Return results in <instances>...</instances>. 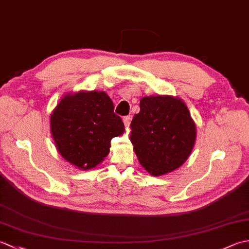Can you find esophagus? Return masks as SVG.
<instances>
[{
  "instance_id": "1",
  "label": "esophagus",
  "mask_w": 249,
  "mask_h": 249,
  "mask_svg": "<svg viewBox=\"0 0 249 249\" xmlns=\"http://www.w3.org/2000/svg\"><path fill=\"white\" fill-rule=\"evenodd\" d=\"M130 121H131V118H130V115H128V116H125V118L123 119V122H124V125L126 126V127H128V126H129V124H130Z\"/></svg>"
}]
</instances>
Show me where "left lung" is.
Returning <instances> with one entry per match:
<instances>
[{
  "mask_svg": "<svg viewBox=\"0 0 249 249\" xmlns=\"http://www.w3.org/2000/svg\"><path fill=\"white\" fill-rule=\"evenodd\" d=\"M129 139L138 160L151 176L181 167L192 153L197 129L186 104L178 96L155 95L140 99V112L130 124Z\"/></svg>",
  "mask_w": 249,
  "mask_h": 249,
  "instance_id": "1",
  "label": "left lung"
}]
</instances>
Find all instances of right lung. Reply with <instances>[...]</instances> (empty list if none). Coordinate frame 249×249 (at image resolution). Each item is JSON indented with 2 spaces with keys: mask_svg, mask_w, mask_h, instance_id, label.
<instances>
[{
  "mask_svg": "<svg viewBox=\"0 0 249 249\" xmlns=\"http://www.w3.org/2000/svg\"><path fill=\"white\" fill-rule=\"evenodd\" d=\"M52 139L60 155L80 170L99 165L110 152V141L124 134L122 119L104 91L70 92L50 114Z\"/></svg>",
  "mask_w": 249,
  "mask_h": 249,
  "instance_id": "right-lung-1",
  "label": "right lung"
}]
</instances>
